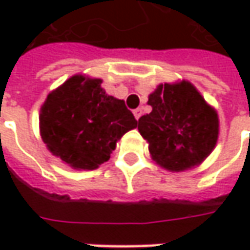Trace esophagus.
I'll return each mask as SVG.
<instances>
[{"label": "esophagus", "instance_id": "34e87169", "mask_svg": "<svg viewBox=\"0 0 250 250\" xmlns=\"http://www.w3.org/2000/svg\"><path fill=\"white\" fill-rule=\"evenodd\" d=\"M142 112H143L142 108H136V110H133V115H135V118H136V120H139L140 117H142Z\"/></svg>", "mask_w": 250, "mask_h": 250}]
</instances>
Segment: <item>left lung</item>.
Segmentation results:
<instances>
[{
  "label": "left lung",
  "instance_id": "obj_1",
  "mask_svg": "<svg viewBox=\"0 0 250 250\" xmlns=\"http://www.w3.org/2000/svg\"><path fill=\"white\" fill-rule=\"evenodd\" d=\"M150 114L138 129L149 142L153 159L169 171H184L206 159L216 146V111L189 82L160 84L149 96Z\"/></svg>",
  "mask_w": 250,
  "mask_h": 250
}]
</instances>
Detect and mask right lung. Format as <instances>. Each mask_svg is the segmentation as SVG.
Returning <instances> with one entry per match:
<instances>
[{"label":"right lung","instance_id":"obj_1","mask_svg":"<svg viewBox=\"0 0 250 250\" xmlns=\"http://www.w3.org/2000/svg\"><path fill=\"white\" fill-rule=\"evenodd\" d=\"M136 126L125 101L105 94L100 79L79 75L50 93L40 112L48 150L78 169H94L107 161L115 142Z\"/></svg>","mask_w":250,"mask_h":250}]
</instances>
